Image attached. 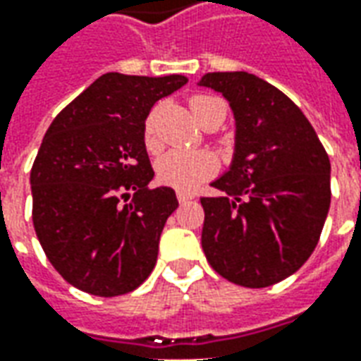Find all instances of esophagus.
Returning a JSON list of instances; mask_svg holds the SVG:
<instances>
[{
  "label": "esophagus",
  "instance_id": "esophagus-1",
  "mask_svg": "<svg viewBox=\"0 0 361 361\" xmlns=\"http://www.w3.org/2000/svg\"><path fill=\"white\" fill-rule=\"evenodd\" d=\"M176 197H178V201H180V203H188V201H191V199H193V195H191V193H183V191H178V193H176Z\"/></svg>",
  "mask_w": 361,
  "mask_h": 361
}]
</instances>
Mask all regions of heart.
<instances>
[{
    "mask_svg": "<svg viewBox=\"0 0 361 361\" xmlns=\"http://www.w3.org/2000/svg\"><path fill=\"white\" fill-rule=\"evenodd\" d=\"M191 110L203 126L207 119L214 114H222V121L226 118V106L222 100L214 96L195 94L191 96ZM142 141L149 150H154L158 147L157 139V108L149 111L142 123ZM219 170V162L211 152L204 150H181L173 149L164 152L157 160V178L160 183L170 185L180 191H193L203 181L212 178Z\"/></svg>",
    "mask_w": 361,
    "mask_h": 361,
    "instance_id": "obj_1",
    "label": "heart"
}]
</instances>
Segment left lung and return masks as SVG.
Here are the masks:
<instances>
[{"label": "left lung", "mask_w": 361, "mask_h": 361, "mask_svg": "<svg viewBox=\"0 0 361 361\" xmlns=\"http://www.w3.org/2000/svg\"><path fill=\"white\" fill-rule=\"evenodd\" d=\"M235 116L230 172L203 197L201 243L222 279L267 288L294 274L321 238L331 204V162L303 111L271 82L245 71L207 73Z\"/></svg>", "instance_id": "1"}]
</instances>
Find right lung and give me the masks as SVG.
<instances>
[{
    "label": "right lung",
    "mask_w": 361,
    "mask_h": 361,
    "mask_svg": "<svg viewBox=\"0 0 361 361\" xmlns=\"http://www.w3.org/2000/svg\"><path fill=\"white\" fill-rule=\"evenodd\" d=\"M183 75L106 73L51 121L30 170L32 222L54 269L82 292L114 298L147 280L173 189H150L142 123Z\"/></svg>",
    "instance_id": "obj_1"
}]
</instances>
